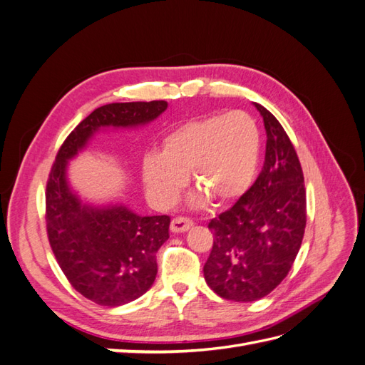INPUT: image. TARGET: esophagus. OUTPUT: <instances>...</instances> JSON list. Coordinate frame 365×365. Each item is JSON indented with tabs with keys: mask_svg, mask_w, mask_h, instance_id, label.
Segmentation results:
<instances>
[{
	"mask_svg": "<svg viewBox=\"0 0 365 365\" xmlns=\"http://www.w3.org/2000/svg\"><path fill=\"white\" fill-rule=\"evenodd\" d=\"M192 227H193V220L189 217H182V216L172 219V222H170V230L173 231V233H184V231H187Z\"/></svg>",
	"mask_w": 365,
	"mask_h": 365,
	"instance_id": "obj_1",
	"label": "esophagus"
}]
</instances>
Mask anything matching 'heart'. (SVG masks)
<instances>
[{"mask_svg":"<svg viewBox=\"0 0 365 365\" xmlns=\"http://www.w3.org/2000/svg\"><path fill=\"white\" fill-rule=\"evenodd\" d=\"M260 130L248 113L230 111L184 121L163 138L161 152L143 161V181L160 205H172L192 172L201 193L196 204L213 200L228 205L244 196L260 161Z\"/></svg>","mask_w":365,"mask_h":365,"instance_id":"1","label":"heart"}]
</instances>
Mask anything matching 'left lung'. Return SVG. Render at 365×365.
Returning a JSON list of instances; mask_svg holds the SVG:
<instances>
[{"mask_svg":"<svg viewBox=\"0 0 365 365\" xmlns=\"http://www.w3.org/2000/svg\"><path fill=\"white\" fill-rule=\"evenodd\" d=\"M267 129L262 172L237 202L210 220L213 248L204 279L219 297L256 302L288 275L306 228V189L292 143L267 108L254 103Z\"/></svg>","mask_w":365,"mask_h":365,"instance_id":"left-lung-1","label":"left lung"}]
</instances>
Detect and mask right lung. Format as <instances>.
<instances>
[{
	"label": "right lung",
	"instance_id": "obj_1",
	"mask_svg": "<svg viewBox=\"0 0 365 365\" xmlns=\"http://www.w3.org/2000/svg\"><path fill=\"white\" fill-rule=\"evenodd\" d=\"M168 102L109 103L97 108L65 138L46 192L50 247L73 288L115 307L137 300L155 282L157 251L169 239V216H140L125 205L83 204L68 185L67 164L101 128H134L163 114Z\"/></svg>",
	"mask_w": 365,
	"mask_h": 365
}]
</instances>
